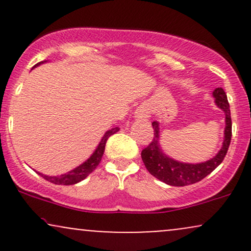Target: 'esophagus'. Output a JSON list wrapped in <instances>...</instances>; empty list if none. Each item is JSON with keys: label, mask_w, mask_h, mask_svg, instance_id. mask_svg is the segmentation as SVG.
I'll return each mask as SVG.
<instances>
[{"label": "esophagus", "mask_w": 251, "mask_h": 251, "mask_svg": "<svg viewBox=\"0 0 251 251\" xmlns=\"http://www.w3.org/2000/svg\"><path fill=\"white\" fill-rule=\"evenodd\" d=\"M134 117L137 119H148L150 117V108L146 105H140L139 107L135 109Z\"/></svg>", "instance_id": "obj_1"}]
</instances>
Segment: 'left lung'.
Returning <instances> with one entry per match:
<instances>
[{"instance_id":"1","label":"left lung","mask_w":251,"mask_h":251,"mask_svg":"<svg viewBox=\"0 0 251 251\" xmlns=\"http://www.w3.org/2000/svg\"><path fill=\"white\" fill-rule=\"evenodd\" d=\"M212 97L215 98V103L218 108L226 114V127H224V140L220 151L215 157L203 163H183L178 162L174 158L169 157L163 151L159 143V123H152V127L154 129L153 140L150 143L148 148L142 151V159L145 168L157 179L164 181L168 185L172 186H185L190 184H195L201 181L203 178L211 174L220 164L223 162L227 149H229L230 140H231V117H230V106L227 102V98L223 88L218 87L212 92Z\"/></svg>"}]
</instances>
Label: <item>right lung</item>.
<instances>
[{
	"label": "right lung",
	"mask_w": 251,
	"mask_h": 251,
	"mask_svg": "<svg viewBox=\"0 0 251 251\" xmlns=\"http://www.w3.org/2000/svg\"><path fill=\"white\" fill-rule=\"evenodd\" d=\"M45 62L47 61H41L36 63L33 68H35L37 66L42 65V63ZM118 131H119V127H114V128L108 129V131H106L105 134H103V137L101 138V140H100L99 145L97 146L96 150H94V152L91 154V157H89L87 160H85L82 164H80L79 166H76L75 169L71 170V171L66 172V174L60 175V176H47V175L40 174V172H37V174L42 176L46 180L50 181V183L53 184H57V185H73V184L79 183V181L85 179L89 174H92V172L97 169V166L99 165L100 162H101L103 151H105L106 142H107V139L112 134L117 133Z\"/></svg>",
	"instance_id": "obj_1"
}]
</instances>
